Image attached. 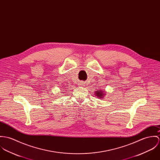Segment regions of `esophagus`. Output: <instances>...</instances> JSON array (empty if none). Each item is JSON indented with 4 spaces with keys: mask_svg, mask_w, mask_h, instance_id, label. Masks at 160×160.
Wrapping results in <instances>:
<instances>
[{
    "mask_svg": "<svg viewBox=\"0 0 160 160\" xmlns=\"http://www.w3.org/2000/svg\"><path fill=\"white\" fill-rule=\"evenodd\" d=\"M79 85H80V86H82V85H83V83L82 82H80V83H79Z\"/></svg>",
    "mask_w": 160,
    "mask_h": 160,
    "instance_id": "esophagus-1",
    "label": "esophagus"
}]
</instances>
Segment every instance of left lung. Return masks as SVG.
Returning <instances> with one entry per match:
<instances>
[{
    "label": "left lung",
    "mask_w": 160,
    "mask_h": 160,
    "mask_svg": "<svg viewBox=\"0 0 160 160\" xmlns=\"http://www.w3.org/2000/svg\"><path fill=\"white\" fill-rule=\"evenodd\" d=\"M95 93V96L98 98H99V99H102L104 97L105 94H106V91H102V90H98V91H94Z\"/></svg>",
    "instance_id": "left-lung-1"
}]
</instances>
